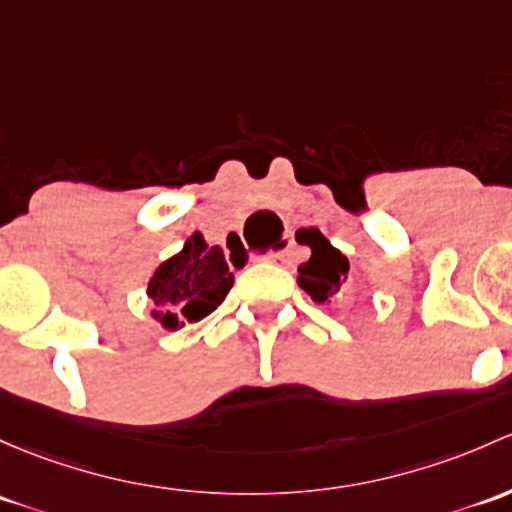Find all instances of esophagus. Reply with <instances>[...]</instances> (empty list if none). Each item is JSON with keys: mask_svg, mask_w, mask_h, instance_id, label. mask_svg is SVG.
Returning a JSON list of instances; mask_svg holds the SVG:
<instances>
[{"mask_svg": "<svg viewBox=\"0 0 512 512\" xmlns=\"http://www.w3.org/2000/svg\"><path fill=\"white\" fill-rule=\"evenodd\" d=\"M294 245V240L292 238H289V235H287V238H282V242H279V250L277 252H272V260H287V255H289V247H292Z\"/></svg>", "mask_w": 512, "mask_h": 512, "instance_id": "esophagus-1", "label": "esophagus"}]
</instances>
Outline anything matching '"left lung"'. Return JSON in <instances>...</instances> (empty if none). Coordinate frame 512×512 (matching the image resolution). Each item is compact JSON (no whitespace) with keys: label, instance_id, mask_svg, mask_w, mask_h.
Wrapping results in <instances>:
<instances>
[{"label":"left lung","instance_id":"1","mask_svg":"<svg viewBox=\"0 0 512 512\" xmlns=\"http://www.w3.org/2000/svg\"><path fill=\"white\" fill-rule=\"evenodd\" d=\"M297 242L311 250V257L299 267V287L316 304H336L348 274V257L319 228H301Z\"/></svg>","mask_w":512,"mask_h":512}]
</instances>
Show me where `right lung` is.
I'll return each instance as SVG.
<instances>
[{
    "label": "right lung",
    "instance_id": "add662e5",
    "mask_svg": "<svg viewBox=\"0 0 512 512\" xmlns=\"http://www.w3.org/2000/svg\"><path fill=\"white\" fill-rule=\"evenodd\" d=\"M233 279L223 247H211L201 233H193L184 247L161 262L149 277L147 297L154 304L152 319L164 331L196 324L223 304Z\"/></svg>",
    "mask_w": 512,
    "mask_h": 512
}]
</instances>
